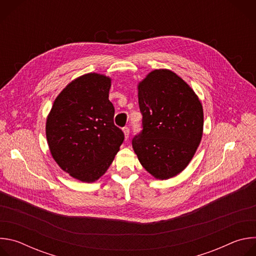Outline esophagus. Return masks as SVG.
Masks as SVG:
<instances>
[{"label":"esophagus","mask_w":256,"mask_h":256,"mask_svg":"<svg viewBox=\"0 0 256 256\" xmlns=\"http://www.w3.org/2000/svg\"><path fill=\"white\" fill-rule=\"evenodd\" d=\"M124 138H126V140L128 138V136H130V128H128V126H126V128H124Z\"/></svg>","instance_id":"obj_1"}]
</instances>
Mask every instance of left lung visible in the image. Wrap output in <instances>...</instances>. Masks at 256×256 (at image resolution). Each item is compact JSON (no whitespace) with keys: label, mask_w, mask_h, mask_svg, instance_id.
<instances>
[{"label":"left lung","mask_w":256,"mask_h":256,"mask_svg":"<svg viewBox=\"0 0 256 256\" xmlns=\"http://www.w3.org/2000/svg\"><path fill=\"white\" fill-rule=\"evenodd\" d=\"M142 130L132 138L142 166L157 179L188 165L202 136V105L194 91L170 70H152L138 86Z\"/></svg>","instance_id":"8db88e82"}]
</instances>
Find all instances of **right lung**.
Here are the masks:
<instances>
[{
  "label": "right lung",
  "mask_w": 256,
  "mask_h": 256,
  "mask_svg": "<svg viewBox=\"0 0 256 256\" xmlns=\"http://www.w3.org/2000/svg\"><path fill=\"white\" fill-rule=\"evenodd\" d=\"M110 86V78L96 72L75 79L56 98L46 120L52 158L84 182H94L106 172L124 140L114 122Z\"/></svg>",
  "instance_id": "right-lung-1"
}]
</instances>
